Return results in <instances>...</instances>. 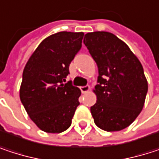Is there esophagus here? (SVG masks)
<instances>
[{"instance_id":"esophagus-1","label":"esophagus","mask_w":159,"mask_h":159,"mask_svg":"<svg viewBox=\"0 0 159 159\" xmlns=\"http://www.w3.org/2000/svg\"><path fill=\"white\" fill-rule=\"evenodd\" d=\"M90 89V86L89 85H84V86H80V90L82 91V93H86L88 92Z\"/></svg>"}]
</instances>
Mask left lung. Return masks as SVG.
<instances>
[{"instance_id":"8db88e82","label":"left lung","mask_w":159,"mask_h":159,"mask_svg":"<svg viewBox=\"0 0 159 159\" xmlns=\"http://www.w3.org/2000/svg\"><path fill=\"white\" fill-rule=\"evenodd\" d=\"M98 68L94 92L97 102L90 108L96 125L107 132L128 127L143 110L147 81L137 57L110 32L87 33L84 38Z\"/></svg>"}]
</instances>
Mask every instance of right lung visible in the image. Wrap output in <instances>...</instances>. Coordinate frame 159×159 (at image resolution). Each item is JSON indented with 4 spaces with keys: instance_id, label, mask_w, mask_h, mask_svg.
<instances>
[{
    "instance_id": "add662e5",
    "label": "right lung",
    "mask_w": 159,
    "mask_h": 159,
    "mask_svg": "<svg viewBox=\"0 0 159 159\" xmlns=\"http://www.w3.org/2000/svg\"><path fill=\"white\" fill-rule=\"evenodd\" d=\"M83 32H59L45 39L23 72L20 99L30 119L42 131H66L79 106L81 91L64 83L69 66L82 47Z\"/></svg>"
}]
</instances>
